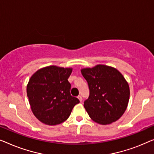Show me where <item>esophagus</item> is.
<instances>
[{
    "label": "esophagus",
    "mask_w": 154,
    "mask_h": 154,
    "mask_svg": "<svg viewBox=\"0 0 154 154\" xmlns=\"http://www.w3.org/2000/svg\"><path fill=\"white\" fill-rule=\"evenodd\" d=\"M77 98L79 100V101H80V102H82V97L81 96H78V97H77Z\"/></svg>",
    "instance_id": "obj_1"
}]
</instances>
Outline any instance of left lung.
I'll return each instance as SVG.
<instances>
[{
	"mask_svg": "<svg viewBox=\"0 0 154 154\" xmlns=\"http://www.w3.org/2000/svg\"><path fill=\"white\" fill-rule=\"evenodd\" d=\"M88 82L90 95L84 107L90 118L107 125L121 117L130 98L128 83L117 69L105 65L81 69Z\"/></svg>",
	"mask_w": 154,
	"mask_h": 154,
	"instance_id": "8db88e82",
	"label": "left lung"
}]
</instances>
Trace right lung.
Segmentation results:
<instances>
[{"label": "right lung", "instance_id": "1", "mask_svg": "<svg viewBox=\"0 0 154 154\" xmlns=\"http://www.w3.org/2000/svg\"><path fill=\"white\" fill-rule=\"evenodd\" d=\"M72 68L49 66L39 69L30 78L26 92L35 116L46 125L67 120L79 100L70 95L68 82Z\"/></svg>", "mask_w": 154, "mask_h": 154}]
</instances>
